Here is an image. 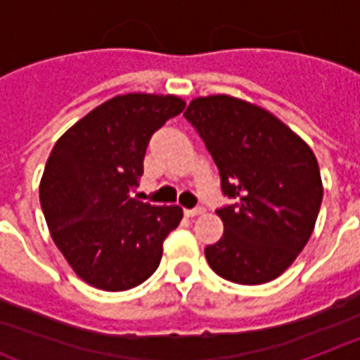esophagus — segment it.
<instances>
[{
	"instance_id": "34e87169",
	"label": "esophagus",
	"mask_w": 360,
	"mask_h": 360,
	"mask_svg": "<svg viewBox=\"0 0 360 360\" xmlns=\"http://www.w3.org/2000/svg\"><path fill=\"white\" fill-rule=\"evenodd\" d=\"M204 213V207L202 205H196V207H192V210H185L186 217H198Z\"/></svg>"
}]
</instances>
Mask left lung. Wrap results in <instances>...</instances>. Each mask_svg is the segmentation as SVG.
<instances>
[{"label": "left lung", "mask_w": 360, "mask_h": 360, "mask_svg": "<svg viewBox=\"0 0 360 360\" xmlns=\"http://www.w3.org/2000/svg\"><path fill=\"white\" fill-rule=\"evenodd\" d=\"M221 175L224 234L205 247L217 276L260 285L281 276L314 232L323 185L315 155L274 115L230 96L196 98L183 115Z\"/></svg>", "instance_id": "8db88e82"}]
</instances>
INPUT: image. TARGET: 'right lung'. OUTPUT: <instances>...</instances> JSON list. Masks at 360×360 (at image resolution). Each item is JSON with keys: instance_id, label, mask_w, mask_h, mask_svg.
Instances as JSON below:
<instances>
[{"instance_id": "right-lung-1", "label": "right lung", "mask_w": 360, "mask_h": 360, "mask_svg": "<svg viewBox=\"0 0 360 360\" xmlns=\"http://www.w3.org/2000/svg\"><path fill=\"white\" fill-rule=\"evenodd\" d=\"M185 109L175 96L126 94L101 103L60 137L41 179V210L75 274L103 290L149 279L177 229L179 205L130 198L156 130Z\"/></svg>"}]
</instances>
